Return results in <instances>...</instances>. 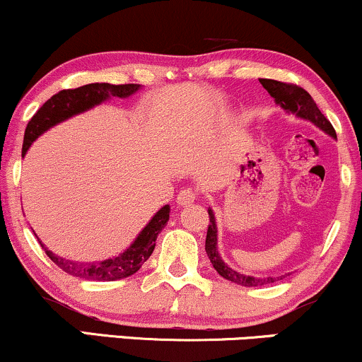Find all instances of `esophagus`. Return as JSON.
Here are the masks:
<instances>
[{
  "label": "esophagus",
  "instance_id": "obj_1",
  "mask_svg": "<svg viewBox=\"0 0 362 362\" xmlns=\"http://www.w3.org/2000/svg\"><path fill=\"white\" fill-rule=\"evenodd\" d=\"M177 205L185 206V205H191V203L197 199V191L191 188H182L180 193H177Z\"/></svg>",
  "mask_w": 362,
  "mask_h": 362
}]
</instances>
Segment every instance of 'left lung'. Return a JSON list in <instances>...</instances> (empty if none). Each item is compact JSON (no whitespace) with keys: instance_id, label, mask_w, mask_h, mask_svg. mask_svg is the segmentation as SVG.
I'll list each match as a JSON object with an SVG mask.
<instances>
[{"instance_id":"left-lung-1","label":"left lung","mask_w":362,"mask_h":362,"mask_svg":"<svg viewBox=\"0 0 362 362\" xmlns=\"http://www.w3.org/2000/svg\"><path fill=\"white\" fill-rule=\"evenodd\" d=\"M259 83L264 86L266 91L274 98L276 103L281 106L284 112L293 113L298 118L312 122L313 125L318 127V129L324 130L327 135L337 139L332 123L327 120L324 113L318 110V106L315 101H313V98L310 96L303 88L296 86V84L281 83V81H274V79H259ZM208 216H210V223H208V230H206L205 250L208 254V259H210V262L215 267V271L222 276V278L247 288L266 286V284H273L281 279V276H279V278H273V276H266V278H254V276L237 273V271L232 269L230 266L225 264L223 259L220 257L218 254V247H216V222H215V215L211 208H208Z\"/></svg>"}]
</instances>
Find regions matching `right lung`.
<instances>
[{
	"instance_id": "obj_1",
	"label": "right lung",
	"mask_w": 362,
	"mask_h": 362,
	"mask_svg": "<svg viewBox=\"0 0 362 362\" xmlns=\"http://www.w3.org/2000/svg\"><path fill=\"white\" fill-rule=\"evenodd\" d=\"M140 84H110V83H91L84 84V86L76 89H62L57 95H54L50 100H47L37 113L33 115L32 120L28 122L27 129H25L23 147H21V156L27 154L35 140L40 137L44 132L52 129L54 125L61 123L67 118L79 115L93 106L103 103L110 100L112 96L117 98H129L137 93ZM169 205H164L157 214L152 216L144 230L139 233L137 239L130 247L118 254L117 257L105 259V261L98 262H78L71 261V259H64L55 256L50 252L44 244L40 245L45 250L50 261L55 262L62 271L67 274L76 276V278L91 279V281H115V279L127 278V276L135 274L142 267L144 262L151 257L152 250L156 247V239L160 230L165 227L169 220Z\"/></svg>"
}]
</instances>
